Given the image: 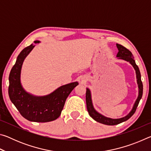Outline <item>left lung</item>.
I'll list each match as a JSON object with an SVG mask.
<instances>
[{"mask_svg":"<svg viewBox=\"0 0 151 151\" xmlns=\"http://www.w3.org/2000/svg\"><path fill=\"white\" fill-rule=\"evenodd\" d=\"M116 47L118 48L119 52L117 54L116 57H119V58L121 59H123L124 60H127L128 62H129L131 65L133 66L135 70H136L137 74V83L139 85V96L137 99L136 102L134 104L133 108H132V111L131 112L128 114L127 116L123 117L121 119H112L110 118H106V117L101 115V114H99V112H97L94 109L93 104H92L91 101V93L89 89H86V108H87V111L88 112L89 115H90L92 118L94 120H95L96 121L100 122V123L106 124V125H116L121 123V122L127 121L128 119H129L133 115L134 113L136 111L137 108L139 103L140 102V100L142 98V91H143V85L141 81V75H140V73L139 70V68L138 67V66L135 63V61L134 60L133 55H132V52L129 49H127V48H125L123 46H122L119 44H116Z\"/></svg>","mask_w":151,"mask_h":151,"instance_id":"8db88e82","label":"left lung"}]
</instances>
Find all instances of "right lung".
I'll return each mask as SVG.
<instances>
[{
  "label": "right lung",
  "instance_id": "add662e5",
  "mask_svg": "<svg viewBox=\"0 0 151 151\" xmlns=\"http://www.w3.org/2000/svg\"><path fill=\"white\" fill-rule=\"evenodd\" d=\"M39 41H35L39 43ZM32 44L24 48L17 57L9 75V95L20 114L28 121L45 122L54 121L60 115L66 99L77 82L63 85L47 96L37 97L27 93L22 88L20 82V74L23 60L32 50Z\"/></svg>",
  "mask_w": 151,
  "mask_h": 151
}]
</instances>
